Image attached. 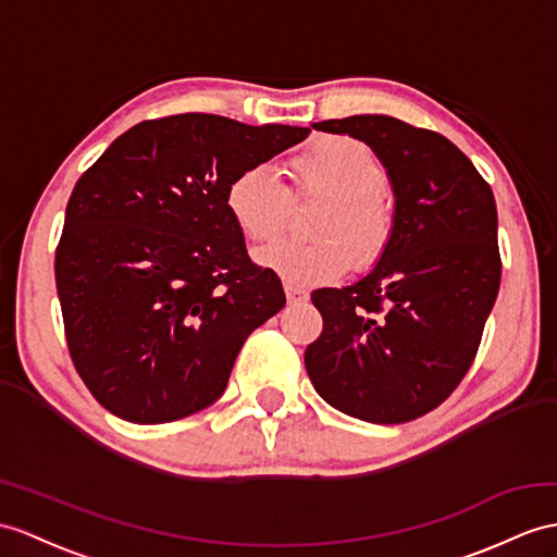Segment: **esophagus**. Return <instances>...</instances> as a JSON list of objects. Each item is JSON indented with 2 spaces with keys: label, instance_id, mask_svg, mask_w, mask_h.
<instances>
[{
  "label": "esophagus",
  "instance_id": "34e87169",
  "mask_svg": "<svg viewBox=\"0 0 557 557\" xmlns=\"http://www.w3.org/2000/svg\"><path fill=\"white\" fill-rule=\"evenodd\" d=\"M286 297L290 305H300L309 300V293L305 288H297V286H286Z\"/></svg>",
  "mask_w": 557,
  "mask_h": 557
}]
</instances>
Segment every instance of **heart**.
<instances>
[{
    "label": "heart",
    "mask_w": 557,
    "mask_h": 557,
    "mask_svg": "<svg viewBox=\"0 0 557 557\" xmlns=\"http://www.w3.org/2000/svg\"><path fill=\"white\" fill-rule=\"evenodd\" d=\"M295 196H321L325 206L311 222L314 240H278L255 255L286 286H319L341 278L349 262L373 264L395 234V202L387 168L369 146L333 134L290 158ZM290 196L267 165H250L226 184L224 208L243 238L267 243L288 220Z\"/></svg>",
    "instance_id": "obj_1"
}]
</instances>
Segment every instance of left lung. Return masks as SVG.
I'll use <instances>...</instances> for the list:
<instances>
[{
	"label": "left lung",
	"instance_id": "obj_1",
	"mask_svg": "<svg viewBox=\"0 0 557 557\" xmlns=\"http://www.w3.org/2000/svg\"><path fill=\"white\" fill-rule=\"evenodd\" d=\"M349 134L385 162L395 234L355 286L321 288L323 331L305 351L333 409L395 425L425 416L472 366L500 286L492 186L442 134L389 115L311 125Z\"/></svg>",
	"mask_w": 557,
	"mask_h": 557
}]
</instances>
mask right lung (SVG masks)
I'll use <instances>...</instances> for the list:
<instances>
[{
    "instance_id": "add662e5",
    "label": "right lung",
    "mask_w": 557,
    "mask_h": 557,
    "mask_svg": "<svg viewBox=\"0 0 557 557\" xmlns=\"http://www.w3.org/2000/svg\"><path fill=\"white\" fill-rule=\"evenodd\" d=\"M309 132L144 120L79 176L53 269L67 351L103 409L153 425L222 397L246 337L286 305L278 276L248 257L226 184Z\"/></svg>"
}]
</instances>
